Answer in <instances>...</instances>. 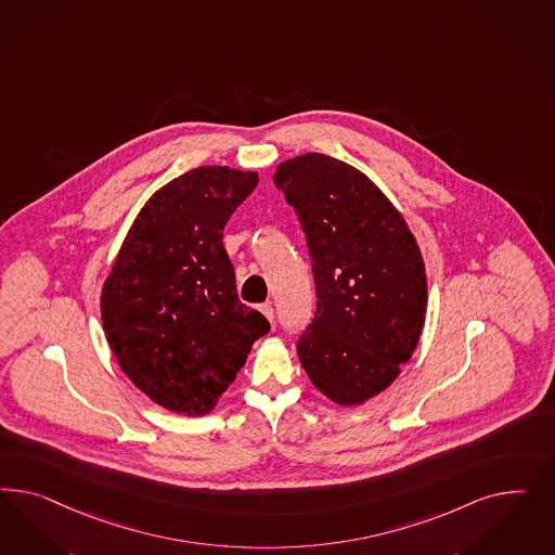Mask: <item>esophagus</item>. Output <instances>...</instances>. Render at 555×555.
Returning a JSON list of instances; mask_svg holds the SVG:
<instances>
[{
	"label": "esophagus",
	"instance_id": "1",
	"mask_svg": "<svg viewBox=\"0 0 555 555\" xmlns=\"http://www.w3.org/2000/svg\"><path fill=\"white\" fill-rule=\"evenodd\" d=\"M260 311L264 313V318L270 321V323H274V307L270 305V302H264V305H260Z\"/></svg>",
	"mask_w": 555,
	"mask_h": 555
}]
</instances>
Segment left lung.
<instances>
[{
	"label": "left lung",
	"mask_w": 555,
	"mask_h": 555,
	"mask_svg": "<svg viewBox=\"0 0 555 555\" xmlns=\"http://www.w3.org/2000/svg\"><path fill=\"white\" fill-rule=\"evenodd\" d=\"M274 185L301 221L313 267L318 309L297 341L302 369L334 403L362 404L399 376L420 341V246L380 189L337 158H291Z\"/></svg>",
	"instance_id": "8db88e82"
}]
</instances>
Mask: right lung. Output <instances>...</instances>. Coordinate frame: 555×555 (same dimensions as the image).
Wrapping results in <instances>:
<instances>
[{"label": "right lung", "mask_w": 555, "mask_h": 555, "mask_svg": "<svg viewBox=\"0 0 555 555\" xmlns=\"http://www.w3.org/2000/svg\"><path fill=\"white\" fill-rule=\"evenodd\" d=\"M256 172L199 167L152 195L101 291V320L119 366L154 403L205 415L234 383L262 313L237 299L223 225Z\"/></svg>", "instance_id": "add662e5"}]
</instances>
